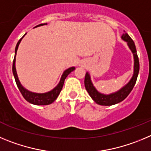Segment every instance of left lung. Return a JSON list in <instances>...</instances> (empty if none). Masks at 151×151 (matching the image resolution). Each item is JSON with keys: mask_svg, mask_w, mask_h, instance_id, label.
<instances>
[{"mask_svg": "<svg viewBox=\"0 0 151 151\" xmlns=\"http://www.w3.org/2000/svg\"><path fill=\"white\" fill-rule=\"evenodd\" d=\"M121 39L124 40L125 42H126L129 48L132 52L133 58H134L133 75L132 78L130 79V81L124 86H123L121 89H119L116 92H113L111 94H104V93L99 92L95 87L92 81H91V77L89 72L86 73L85 80H84V85H85L86 89L88 92L90 97L92 99V100L99 105L111 106L123 101L131 92L135 83H136L137 77H138V72H139V61H138V55H137L135 43L127 33H123L121 36Z\"/></svg>", "mask_w": 151, "mask_h": 151, "instance_id": "8db88e82", "label": "left lung"}]
</instances>
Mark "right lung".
Returning a JSON list of instances; mask_svg holds the SVG:
<instances>
[{"instance_id":"right-lung-1","label":"right lung","mask_w":151,"mask_h":151,"mask_svg":"<svg viewBox=\"0 0 151 151\" xmlns=\"http://www.w3.org/2000/svg\"><path fill=\"white\" fill-rule=\"evenodd\" d=\"M47 25V23H44V24H40V25L35 26V28H37V27H39V26H42V25ZM25 35H26V34H25ZM25 35H24V36H23L19 40L17 44H16V49H15V56H14V59H13V76H14L16 85H17V86H18L20 92L22 93L23 97L25 98V99L27 101H28V102L31 103V104H35V105H47V104H52V103L55 101V99H57V97L59 96L60 92L62 91V87H63L64 83H65V80L66 79V77H68V75L70 72H72L73 70H75V68L70 67L69 68L66 69V70L63 72V74H62L60 81H59V83H58V85H57L55 88H53L52 90L49 91V92H43V93H37V92H31V91L25 89V88L22 85L19 80V77H18V75H17V72H16V52H17V50H18L19 48L20 42H21L22 39L25 37Z\"/></svg>"}]
</instances>
